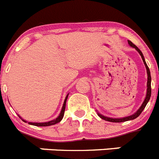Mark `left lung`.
Returning <instances> with one entry per match:
<instances>
[{"label": "left lung", "mask_w": 159, "mask_h": 159, "mask_svg": "<svg viewBox=\"0 0 159 159\" xmlns=\"http://www.w3.org/2000/svg\"><path fill=\"white\" fill-rule=\"evenodd\" d=\"M128 43L130 44V46H131V47L134 48H135L136 50L139 52V53L140 56H141L142 59H143V63H144V64H145L146 68H147V96H146L145 100L143 101V104H142V106L140 107L139 109V110H138L137 111H136L135 113L134 114V115L128 116V117H125V118H123V119H112V118L105 117V116H102V115H100L99 113H98V116H99V117L101 118V119H104V120H106V121H108V122H112V123H122V122H126V121H128V120H132V119H136V118L139 117V116H140V114H141L142 112H143V111L144 110V108H145V107L147 106V102H148V101L150 100V98H151V72H150V69H149L148 66H147V63H146L145 60H144V57H143V53H142V52L140 51L139 48H138L136 45H134V43H132L131 41H130V40H128Z\"/></svg>", "instance_id": "obj_1"}]
</instances>
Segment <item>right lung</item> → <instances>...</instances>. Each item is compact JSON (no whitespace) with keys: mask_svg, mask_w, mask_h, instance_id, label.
Here are the masks:
<instances>
[{"mask_svg":"<svg viewBox=\"0 0 159 159\" xmlns=\"http://www.w3.org/2000/svg\"><path fill=\"white\" fill-rule=\"evenodd\" d=\"M67 95L66 96V98H65V100H64V105H63L62 110H61V112H60V116H59L57 119H54V120H52V121L47 122V123H30V122H29V124L33 125V126H36V127H48V126H51V125H54V124H56V123H60V122L62 120L63 117H64V111H65V107H66V101H67ZM22 120H23L24 122H26L25 120H24V119H22Z\"/></svg>","mask_w":159,"mask_h":159,"instance_id":"obj_1","label":"right lung"}]
</instances>
